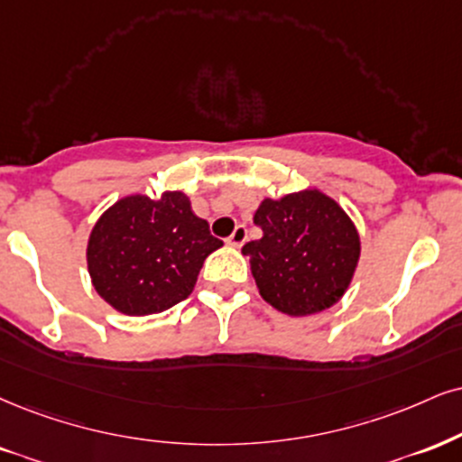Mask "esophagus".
Here are the masks:
<instances>
[{
  "mask_svg": "<svg viewBox=\"0 0 462 462\" xmlns=\"http://www.w3.org/2000/svg\"><path fill=\"white\" fill-rule=\"evenodd\" d=\"M246 237H248V231H246V226H244V225H237V226H236V231L231 233V236H229V240H226V242H229L231 246H237V248H240L242 244L246 242Z\"/></svg>",
  "mask_w": 462,
  "mask_h": 462,
  "instance_id": "obj_1",
  "label": "esophagus"
}]
</instances>
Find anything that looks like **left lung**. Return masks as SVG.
<instances>
[{
    "mask_svg": "<svg viewBox=\"0 0 462 462\" xmlns=\"http://www.w3.org/2000/svg\"><path fill=\"white\" fill-rule=\"evenodd\" d=\"M263 237L242 248L261 298L306 317L328 310L349 289L360 261V233L346 212L317 188L263 199L254 212Z\"/></svg>",
    "mask_w": 462,
    "mask_h": 462,
    "instance_id": "left-lung-1",
    "label": "left lung"
}]
</instances>
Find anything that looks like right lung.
<instances>
[{
  "label": "right lung",
  "instance_id": "add662e5",
  "mask_svg": "<svg viewBox=\"0 0 462 462\" xmlns=\"http://www.w3.org/2000/svg\"><path fill=\"white\" fill-rule=\"evenodd\" d=\"M220 246L184 192L128 195L96 220L88 272L100 298L117 312L156 315L192 293L203 261Z\"/></svg>",
  "mask_w": 462,
  "mask_h": 462
}]
</instances>
